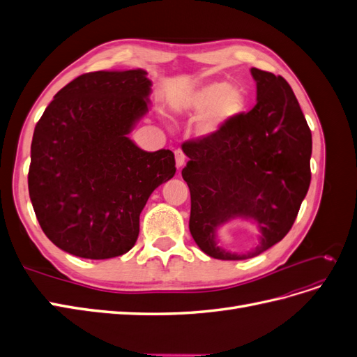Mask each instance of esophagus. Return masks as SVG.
Listing matches in <instances>:
<instances>
[{"instance_id":"esophagus-1","label":"esophagus","mask_w":357,"mask_h":357,"mask_svg":"<svg viewBox=\"0 0 357 357\" xmlns=\"http://www.w3.org/2000/svg\"><path fill=\"white\" fill-rule=\"evenodd\" d=\"M174 156H176V165H177V168H181L183 165H185L186 155H185V152H183L181 149H177V150H176Z\"/></svg>"}]
</instances>
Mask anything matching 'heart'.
<instances>
[{"instance_id": "b5f03b06", "label": "heart", "mask_w": 357, "mask_h": 357, "mask_svg": "<svg viewBox=\"0 0 357 357\" xmlns=\"http://www.w3.org/2000/svg\"><path fill=\"white\" fill-rule=\"evenodd\" d=\"M245 104L244 92L225 82H213L193 92L183 102V109L193 116H204L199 123L202 134H211L238 114Z\"/></svg>"}]
</instances>
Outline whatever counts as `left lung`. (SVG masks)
<instances>
[{
  "label": "left lung",
  "mask_w": 357,
  "mask_h": 357,
  "mask_svg": "<svg viewBox=\"0 0 357 357\" xmlns=\"http://www.w3.org/2000/svg\"><path fill=\"white\" fill-rule=\"evenodd\" d=\"M257 102L210 135L181 144L189 158L181 176L190 190L189 229L201 250L222 261H243L282 241L294 225L310 181L311 131L289 83L252 68ZM232 218L253 220L261 240L236 255L215 243Z\"/></svg>",
  "instance_id": "obj_1"
}]
</instances>
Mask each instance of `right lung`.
<instances>
[{
	"mask_svg": "<svg viewBox=\"0 0 357 357\" xmlns=\"http://www.w3.org/2000/svg\"><path fill=\"white\" fill-rule=\"evenodd\" d=\"M143 70L79 75L36 125L29 198L47 238L70 255L110 259L134 247L139 213L176 174L171 150L144 152L128 134L149 110Z\"/></svg>",
	"mask_w": 357,
	"mask_h": 357,
	"instance_id": "obj_1",
	"label": "right lung"
}]
</instances>
